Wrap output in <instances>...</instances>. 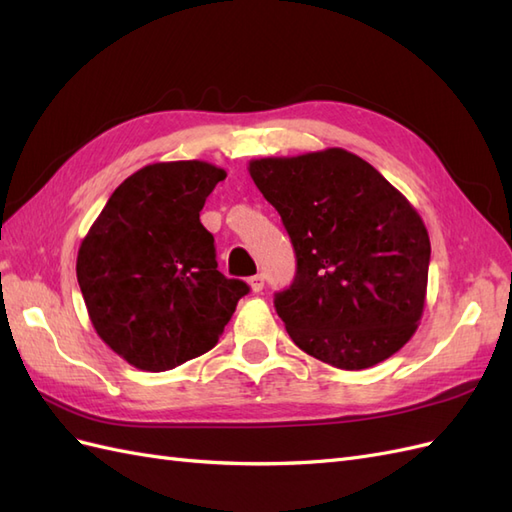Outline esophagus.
I'll return each instance as SVG.
<instances>
[{
	"mask_svg": "<svg viewBox=\"0 0 512 512\" xmlns=\"http://www.w3.org/2000/svg\"><path fill=\"white\" fill-rule=\"evenodd\" d=\"M250 288L254 290V293H260V290L265 288V275L258 273V275H254V278H250Z\"/></svg>",
	"mask_w": 512,
	"mask_h": 512,
	"instance_id": "obj_1",
	"label": "esophagus"
}]
</instances>
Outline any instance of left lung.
<instances>
[{"mask_svg": "<svg viewBox=\"0 0 512 512\" xmlns=\"http://www.w3.org/2000/svg\"><path fill=\"white\" fill-rule=\"evenodd\" d=\"M280 213L297 273L275 310L301 351L342 370L392 357L424 312L431 241L418 211L344 148L250 161Z\"/></svg>", "mask_w": 512, "mask_h": 512, "instance_id": "1", "label": "left lung"}]
</instances>
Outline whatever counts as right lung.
<instances>
[{"label": "right lung", "instance_id": "right-lung-1", "mask_svg": "<svg viewBox=\"0 0 512 512\" xmlns=\"http://www.w3.org/2000/svg\"><path fill=\"white\" fill-rule=\"evenodd\" d=\"M226 172L150 163L120 183L79 245L77 282L96 334L131 366L163 372L211 351L250 286L217 271L200 211Z\"/></svg>", "mask_w": 512, "mask_h": 512}]
</instances>
